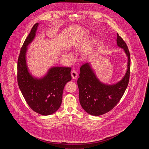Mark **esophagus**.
<instances>
[{"label":"esophagus","instance_id":"34e87169","mask_svg":"<svg viewBox=\"0 0 149 149\" xmlns=\"http://www.w3.org/2000/svg\"><path fill=\"white\" fill-rule=\"evenodd\" d=\"M71 77L72 79H77V78L78 77V72L76 70H72L71 71Z\"/></svg>","mask_w":149,"mask_h":149}]
</instances>
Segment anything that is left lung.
Wrapping results in <instances>:
<instances>
[{"mask_svg": "<svg viewBox=\"0 0 149 149\" xmlns=\"http://www.w3.org/2000/svg\"><path fill=\"white\" fill-rule=\"evenodd\" d=\"M117 43L128 57L127 70L124 77L113 85L102 83L97 78L89 64H83L78 78L79 100L88 113L100 116L112 110L120 102L127 87L130 74V54L126 42L117 33Z\"/></svg>", "mask_w": 149, "mask_h": 149, "instance_id": "8db88e82", "label": "left lung"}]
</instances>
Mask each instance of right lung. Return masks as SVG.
Masks as SVG:
<instances>
[{
    "instance_id": "obj_1",
    "label": "right lung",
    "mask_w": 149,
    "mask_h": 149,
    "mask_svg": "<svg viewBox=\"0 0 149 149\" xmlns=\"http://www.w3.org/2000/svg\"><path fill=\"white\" fill-rule=\"evenodd\" d=\"M38 23L31 29L22 47L18 59L17 81L22 95L36 113L47 116L60 108L65 84L71 80V68L53 67L42 78L33 77L26 64L27 46L34 39Z\"/></svg>"
}]
</instances>
